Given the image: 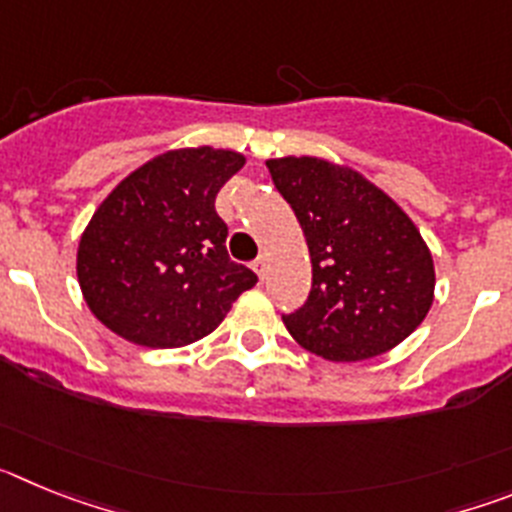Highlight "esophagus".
<instances>
[{"label": "esophagus", "instance_id": "34e87169", "mask_svg": "<svg viewBox=\"0 0 512 512\" xmlns=\"http://www.w3.org/2000/svg\"><path fill=\"white\" fill-rule=\"evenodd\" d=\"M266 269H269V259H266V256H259V259L253 261V271H256V277H259L261 282H264L266 277Z\"/></svg>", "mask_w": 512, "mask_h": 512}]
</instances>
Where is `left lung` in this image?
Masks as SVG:
<instances>
[{"label": "left lung", "instance_id": "8db88e82", "mask_svg": "<svg viewBox=\"0 0 512 512\" xmlns=\"http://www.w3.org/2000/svg\"><path fill=\"white\" fill-rule=\"evenodd\" d=\"M305 233L312 289L284 315L289 336L325 361L387 354L425 320L436 269L428 243L390 194L318 156L266 161Z\"/></svg>", "mask_w": 512, "mask_h": 512}]
</instances>
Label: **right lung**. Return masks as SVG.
<instances>
[{"instance_id":"obj_1","label":"right lung","mask_w":512,"mask_h":512,"mask_svg":"<svg viewBox=\"0 0 512 512\" xmlns=\"http://www.w3.org/2000/svg\"><path fill=\"white\" fill-rule=\"evenodd\" d=\"M246 156L174 148L130 171L94 210L76 251L89 310L120 338L179 348L210 336L256 274L230 261L215 197Z\"/></svg>"}]
</instances>
